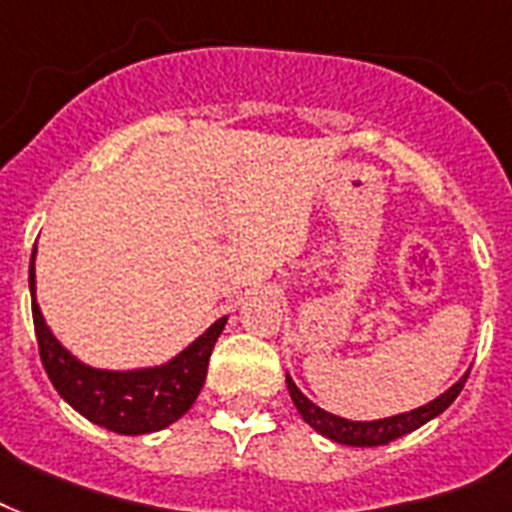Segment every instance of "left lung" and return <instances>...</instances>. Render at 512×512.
<instances>
[{"mask_svg": "<svg viewBox=\"0 0 512 512\" xmlns=\"http://www.w3.org/2000/svg\"><path fill=\"white\" fill-rule=\"evenodd\" d=\"M288 382V392H291V400L296 411L301 414V419L307 422L310 427H315L320 435H326L331 441L344 443V446H384V443L395 441L400 435L411 433L417 430L425 422L435 419L438 414H443L446 408L457 400V395L462 392L467 382V374L459 379L454 387L438 395L435 400L425 403V406L414 408V411H406V414H398V417H387V419H376V422H350V419L336 417V414H328L323 408H318L312 403L304 392L293 384L291 376H285Z\"/></svg>", "mask_w": 512, "mask_h": 512, "instance_id": "obj_1", "label": "left lung"}]
</instances>
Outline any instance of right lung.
I'll use <instances>...</instances> for the list:
<instances>
[{
    "mask_svg": "<svg viewBox=\"0 0 512 512\" xmlns=\"http://www.w3.org/2000/svg\"><path fill=\"white\" fill-rule=\"evenodd\" d=\"M34 253L29 267L31 315L37 331L39 358L58 395L93 425L120 435L157 433L184 417L205 384L213 344L227 326V318L216 320L200 339H194L165 366L138 368V371L90 368L63 350L39 312L34 299Z\"/></svg>",
    "mask_w": 512,
    "mask_h": 512,
    "instance_id": "right-lung-1",
    "label": "right lung"
}]
</instances>
